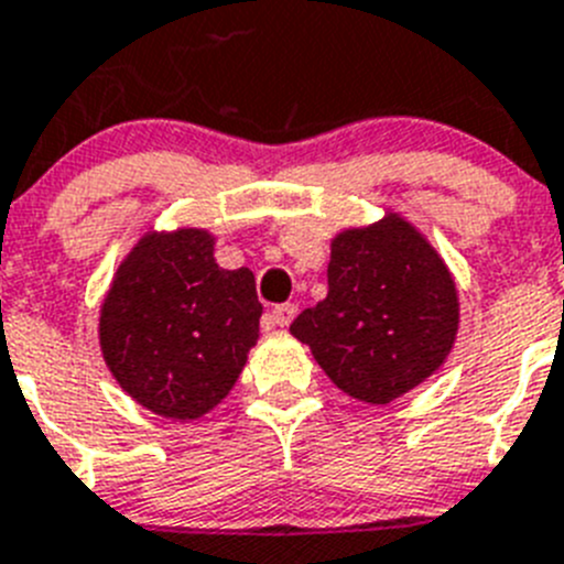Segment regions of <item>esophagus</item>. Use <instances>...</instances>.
Returning a JSON list of instances; mask_svg holds the SVG:
<instances>
[{
    "label": "esophagus",
    "mask_w": 564,
    "mask_h": 564,
    "mask_svg": "<svg viewBox=\"0 0 564 564\" xmlns=\"http://www.w3.org/2000/svg\"><path fill=\"white\" fill-rule=\"evenodd\" d=\"M295 315H297L295 303H281V306H275V310L269 312V321L275 323V326H289V323L295 321Z\"/></svg>",
    "instance_id": "obj_1"
}]
</instances>
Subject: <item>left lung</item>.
Returning <instances> with one entry per match:
<instances>
[{
  "label": "left lung",
  "instance_id": "8db88e82",
  "mask_svg": "<svg viewBox=\"0 0 564 564\" xmlns=\"http://www.w3.org/2000/svg\"><path fill=\"white\" fill-rule=\"evenodd\" d=\"M459 295L452 269L400 213L332 238L329 295L289 332L349 398L386 405L452 355Z\"/></svg>",
  "mask_w": 564,
  "mask_h": 564
}]
</instances>
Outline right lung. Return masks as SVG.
I'll list each match as a JSON object with an SVG mask.
<instances>
[{"label":"right lung","instance_id":"obj_1","mask_svg":"<svg viewBox=\"0 0 564 564\" xmlns=\"http://www.w3.org/2000/svg\"><path fill=\"white\" fill-rule=\"evenodd\" d=\"M261 312L254 275L215 263L209 229H150L101 301V357L135 403L189 423L232 391L258 343Z\"/></svg>","mask_w":564,"mask_h":564}]
</instances>
